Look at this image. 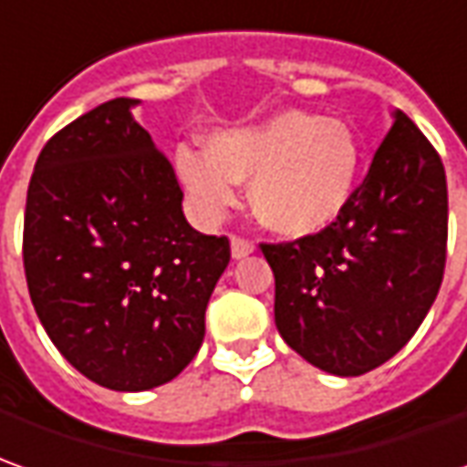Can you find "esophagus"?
<instances>
[{
  "label": "esophagus",
  "instance_id": "34e87169",
  "mask_svg": "<svg viewBox=\"0 0 467 467\" xmlns=\"http://www.w3.org/2000/svg\"><path fill=\"white\" fill-rule=\"evenodd\" d=\"M250 253H253V243L247 237L233 234V258H245Z\"/></svg>",
  "mask_w": 467,
  "mask_h": 467
}]
</instances>
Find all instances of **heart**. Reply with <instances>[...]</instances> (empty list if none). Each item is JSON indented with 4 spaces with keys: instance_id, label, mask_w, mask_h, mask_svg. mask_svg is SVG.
<instances>
[{
    "instance_id": "obj_1",
    "label": "heart",
    "mask_w": 467,
    "mask_h": 467,
    "mask_svg": "<svg viewBox=\"0 0 467 467\" xmlns=\"http://www.w3.org/2000/svg\"><path fill=\"white\" fill-rule=\"evenodd\" d=\"M360 138L342 119L281 112L253 127L212 135L207 155L181 150L176 173L204 220H220L250 181V207L263 227L309 237L340 220L360 176Z\"/></svg>"
}]
</instances>
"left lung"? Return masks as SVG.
Masks as SVG:
<instances>
[{
	"mask_svg": "<svg viewBox=\"0 0 467 467\" xmlns=\"http://www.w3.org/2000/svg\"><path fill=\"white\" fill-rule=\"evenodd\" d=\"M393 117L340 220L309 237L260 243L281 337L332 376H363L399 353L445 275V166L407 114Z\"/></svg>",
	"mask_w": 467,
	"mask_h": 467,
	"instance_id": "obj_1",
	"label": "left lung"
}]
</instances>
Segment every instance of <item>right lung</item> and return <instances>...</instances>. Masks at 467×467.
I'll use <instances>...</instances> for the list:
<instances>
[{
  "label": "right lung",
  "instance_id": "1",
  "mask_svg": "<svg viewBox=\"0 0 467 467\" xmlns=\"http://www.w3.org/2000/svg\"><path fill=\"white\" fill-rule=\"evenodd\" d=\"M132 104L104 101L46 142L22 230L27 291L47 337L112 391H148L192 363L230 263L224 234L186 222L173 166Z\"/></svg>",
  "mask_w": 467,
  "mask_h": 467
}]
</instances>
